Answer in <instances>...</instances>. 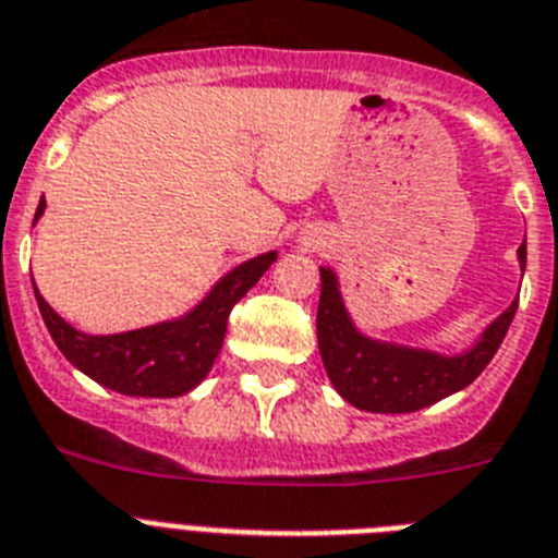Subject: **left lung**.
Instances as JSON below:
<instances>
[{"label": "left lung", "instance_id": "obj_1", "mask_svg": "<svg viewBox=\"0 0 558 558\" xmlns=\"http://www.w3.org/2000/svg\"><path fill=\"white\" fill-rule=\"evenodd\" d=\"M525 243L519 246V264L525 269ZM519 301L490 323L476 345L457 357L405 345L368 340L349 320L331 269H320V303H317V345L331 386L345 402L374 414H409L428 409L442 397L471 386L485 372L508 326L517 315Z\"/></svg>", "mask_w": 558, "mask_h": 558}]
</instances>
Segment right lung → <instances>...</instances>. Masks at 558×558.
Here are the masks:
<instances>
[{
  "mask_svg": "<svg viewBox=\"0 0 558 558\" xmlns=\"http://www.w3.org/2000/svg\"><path fill=\"white\" fill-rule=\"evenodd\" d=\"M41 209L45 198L36 209V218ZM271 260L275 252H266L232 269L204 298V303L181 320L158 323L124 335H82L56 315L39 292L36 303L53 343L78 372L128 397H181L209 374L223 345L229 312L260 280Z\"/></svg>",
  "mask_w": 558,
  "mask_h": 558,
  "instance_id": "1",
  "label": "right lung"
}]
</instances>
